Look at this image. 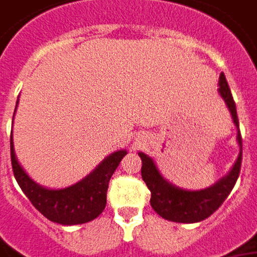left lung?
<instances>
[{
	"instance_id": "obj_1",
	"label": "left lung",
	"mask_w": 257,
	"mask_h": 257,
	"mask_svg": "<svg viewBox=\"0 0 257 257\" xmlns=\"http://www.w3.org/2000/svg\"><path fill=\"white\" fill-rule=\"evenodd\" d=\"M218 85H220L218 92L225 100L226 106L231 111L233 123L238 128L236 140L240 150L236 162L233 164L232 169L226 176L203 190H185L164 179V176L159 173L152 158H150L144 152H139L140 158L143 161L141 176L151 192V200H150L151 207L155 213L168 221L192 224L208 218L225 201L239 176L240 162H242V137L239 132V120L236 114V106L233 102L232 93L222 72L220 75Z\"/></svg>"
}]
</instances>
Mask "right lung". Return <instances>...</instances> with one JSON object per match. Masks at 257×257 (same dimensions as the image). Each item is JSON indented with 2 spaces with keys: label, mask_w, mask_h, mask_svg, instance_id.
Listing matches in <instances>:
<instances>
[{
  "label": "right lung",
  "mask_w": 257,
  "mask_h": 257,
  "mask_svg": "<svg viewBox=\"0 0 257 257\" xmlns=\"http://www.w3.org/2000/svg\"><path fill=\"white\" fill-rule=\"evenodd\" d=\"M125 154V150L110 154L86 178L75 185L65 189H47L32 180L19 165L11 134V162L18 185L37 211L43 214L47 220L61 225L85 224L102 214L106 207L109 180Z\"/></svg>",
  "instance_id": "add662e5"
}]
</instances>
